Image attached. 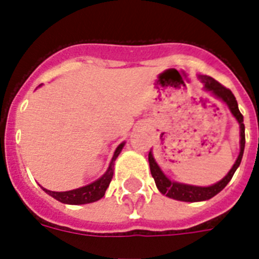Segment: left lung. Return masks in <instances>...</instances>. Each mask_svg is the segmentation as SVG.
<instances>
[{
	"label": "left lung",
	"instance_id": "left-lung-1",
	"mask_svg": "<svg viewBox=\"0 0 259 259\" xmlns=\"http://www.w3.org/2000/svg\"><path fill=\"white\" fill-rule=\"evenodd\" d=\"M200 80L204 83V87L208 91L218 97L219 99H222L223 102L227 103V106L231 110V113L237 121L239 122L241 125V152H239V156H238L237 161L233 165V168L230 169V172L226 175L225 179H222L219 183L213 185H209V187H195V185H187V184H180V183H173L170 181L168 177L162 173V170L160 169V166L157 165V162L154 161L153 156L149 152V165H150V172H152V176H153L154 181H156V185H157L158 191L164 195H166L168 197H172V199H176V200L181 201H201V200H208L211 197H213L217 193H219L222 189L225 188L226 185L229 184V181L233 179L234 173L237 170V168L239 166L242 161V156H243V150H245V125H243V115L241 114L239 109H238L237 99L234 97V94L231 93V90L226 89L223 84H221L219 82H217L215 79H212L211 76H200Z\"/></svg>",
	"mask_w": 259,
	"mask_h": 259
}]
</instances>
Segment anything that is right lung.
<instances>
[{
	"mask_svg": "<svg viewBox=\"0 0 259 259\" xmlns=\"http://www.w3.org/2000/svg\"><path fill=\"white\" fill-rule=\"evenodd\" d=\"M123 148V144L118 146L114 156L110 162L109 169L106 170V173L99 179V180L94 181L91 184L82 187V188L72 189V191H67V192H54V191H48V189L42 188L48 195L55 197L56 200L66 203V204H87V203H93V201L99 200L101 197L105 196V192L107 187H109L110 181L113 179L114 173V161L118 157V154Z\"/></svg>",
	"mask_w": 259,
	"mask_h": 259,
	"instance_id": "obj_1",
	"label": "right lung"
}]
</instances>
